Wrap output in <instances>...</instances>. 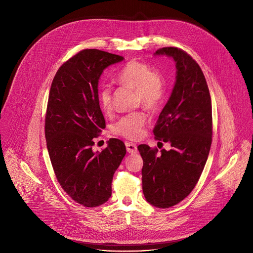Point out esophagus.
I'll use <instances>...</instances> for the list:
<instances>
[{"label": "esophagus", "mask_w": 253, "mask_h": 253, "mask_svg": "<svg viewBox=\"0 0 253 253\" xmlns=\"http://www.w3.org/2000/svg\"><path fill=\"white\" fill-rule=\"evenodd\" d=\"M125 145H126L127 152H129V153H131V154L137 153V146L135 145L134 143H132V142H126Z\"/></svg>", "instance_id": "34e87169"}]
</instances>
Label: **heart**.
Listing matches in <instances>:
<instances>
[{"label": "heart", "instance_id": "heart-1", "mask_svg": "<svg viewBox=\"0 0 253 253\" xmlns=\"http://www.w3.org/2000/svg\"><path fill=\"white\" fill-rule=\"evenodd\" d=\"M116 80L123 86L135 89V100L147 110H154L161 104L165 95V82L162 76L150 66L138 60L127 62L116 74ZM98 102L101 110L109 114L113 110L111 88L103 85L98 92ZM147 116L143 111L129 113L120 118L113 126L115 134L130 140L143 136Z\"/></svg>", "mask_w": 253, "mask_h": 253}]
</instances>
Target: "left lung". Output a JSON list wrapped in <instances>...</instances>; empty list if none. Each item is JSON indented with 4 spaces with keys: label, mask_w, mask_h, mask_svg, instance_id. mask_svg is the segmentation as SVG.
Listing matches in <instances>:
<instances>
[{
    "label": "left lung",
    "mask_w": 253,
    "mask_h": 253,
    "mask_svg": "<svg viewBox=\"0 0 253 253\" xmlns=\"http://www.w3.org/2000/svg\"><path fill=\"white\" fill-rule=\"evenodd\" d=\"M156 55L176 63V82L153 129L155 139L169 142L171 149L141 144L142 188L146 200L169 208L193 190L205 166L212 142V106L203 72L185 51L164 47Z\"/></svg>",
    "instance_id": "left-lung-1"
}]
</instances>
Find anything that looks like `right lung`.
<instances>
[{"label":"right lung","mask_w":253,"mask_h":253,"mask_svg":"<svg viewBox=\"0 0 253 253\" xmlns=\"http://www.w3.org/2000/svg\"><path fill=\"white\" fill-rule=\"evenodd\" d=\"M124 58L85 49L67 60L53 79L45 117L50 160L63 190L75 202L96 207L110 198L113 175L126 154L125 144L110 139L93 152L94 138L106 127L98 102L105 68Z\"/></svg>","instance_id":"right-lung-1"}]
</instances>
